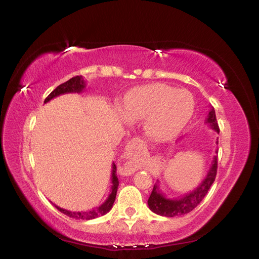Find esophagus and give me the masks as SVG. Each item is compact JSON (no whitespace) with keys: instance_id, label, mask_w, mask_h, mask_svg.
<instances>
[{"instance_id":"esophagus-1","label":"esophagus","mask_w":259,"mask_h":259,"mask_svg":"<svg viewBox=\"0 0 259 259\" xmlns=\"http://www.w3.org/2000/svg\"><path fill=\"white\" fill-rule=\"evenodd\" d=\"M125 150L128 157H135V156H138V155L143 154L148 150V148H147L146 141L139 137H136L128 141Z\"/></svg>"}]
</instances>
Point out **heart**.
Segmentation results:
<instances>
[{
  "instance_id": "heart-1",
  "label": "heart",
  "mask_w": 259,
  "mask_h": 259,
  "mask_svg": "<svg viewBox=\"0 0 259 259\" xmlns=\"http://www.w3.org/2000/svg\"><path fill=\"white\" fill-rule=\"evenodd\" d=\"M123 108L128 119H144V130L151 138L165 141L178 136L189 122L194 100L187 90L154 82L132 89Z\"/></svg>"
}]
</instances>
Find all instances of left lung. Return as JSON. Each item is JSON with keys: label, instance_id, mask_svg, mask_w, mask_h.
Here are the masks:
<instances>
[{"label": "left lung", "instance_id": "1", "mask_svg": "<svg viewBox=\"0 0 259 259\" xmlns=\"http://www.w3.org/2000/svg\"><path fill=\"white\" fill-rule=\"evenodd\" d=\"M205 123L208 124V125L217 133L220 132L218 123H217L215 112L212 107L208 112L207 118L205 119ZM217 144H218V141H217ZM215 154H218V151L217 150ZM217 158H218V156L215 155L212 158L211 165L207 172V175H206L205 179L202 181V183L198 187L187 194L179 196V198H167V196L159 190V182L157 184H155L152 193L148 200L149 208L153 212L164 217L182 215L193 210L204 199V196L208 192L210 186L214 182L217 175V168H218V160H217Z\"/></svg>", "mask_w": 259, "mask_h": 259}]
</instances>
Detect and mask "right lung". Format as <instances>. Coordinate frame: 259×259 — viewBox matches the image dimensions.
<instances>
[{"mask_svg": "<svg viewBox=\"0 0 259 259\" xmlns=\"http://www.w3.org/2000/svg\"><path fill=\"white\" fill-rule=\"evenodd\" d=\"M86 88V81L82 78V76H74L70 78L69 80H67L64 84L59 85L58 87H56V89H54L51 94L47 97V99L45 100V103H48L49 101H51L52 99H54L60 95H65V94H79V92H82ZM117 168L116 164L112 163V171H111V191L108 195L107 200L103 203L101 206H99L98 208H94L91 210H87V211H70L64 208L58 207L57 205H55V207L61 211L63 213H65L66 215L70 217V218L73 219H81V220H91V219H96L100 215H104L106 214L112 207L113 202L116 200V195H117V190H118V186H119V181H118V177H117Z\"/></svg>", "mask_w": 259, "mask_h": 259, "instance_id": "obj_1", "label": "right lung"}]
</instances>
